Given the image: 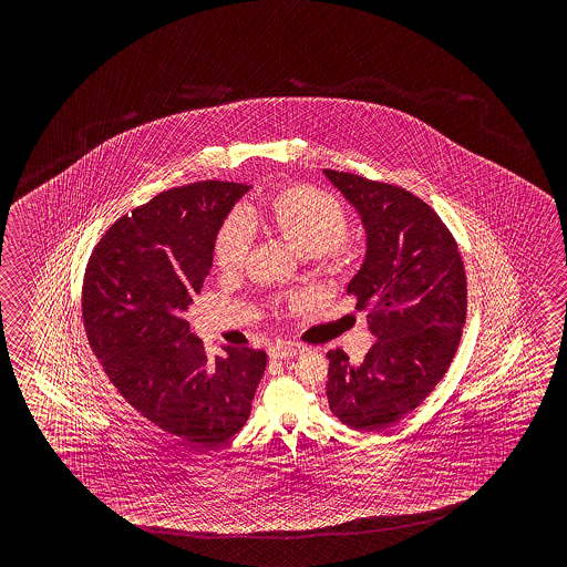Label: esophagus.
<instances>
[{
    "instance_id": "34e87169",
    "label": "esophagus",
    "mask_w": 567,
    "mask_h": 567,
    "mask_svg": "<svg viewBox=\"0 0 567 567\" xmlns=\"http://www.w3.org/2000/svg\"><path fill=\"white\" fill-rule=\"evenodd\" d=\"M303 352L301 344L296 342H278L269 349V359H293Z\"/></svg>"
}]
</instances>
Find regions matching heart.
Returning a JSON list of instances; mask_svg holds the SVG:
<instances>
[{
	"label": "heart",
	"mask_w": 567,
	"mask_h": 567,
	"mask_svg": "<svg viewBox=\"0 0 567 567\" xmlns=\"http://www.w3.org/2000/svg\"><path fill=\"white\" fill-rule=\"evenodd\" d=\"M254 225L279 235L301 257H324L342 251L349 218L332 194L312 186H289L271 194L259 208L230 215L215 237V264L220 271H237L251 247Z\"/></svg>",
	"instance_id": "obj_1"
}]
</instances>
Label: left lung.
I'll list each match as a JSON object with an SVG mask.
<instances>
[{"label":"left lung","instance_id":"obj_1","mask_svg":"<svg viewBox=\"0 0 567 567\" xmlns=\"http://www.w3.org/2000/svg\"><path fill=\"white\" fill-rule=\"evenodd\" d=\"M361 217L367 251L347 291L367 310L374 342L361 364L330 350L326 395L338 420L381 432L427 398L458 349L466 320V276L458 245L413 194L322 169Z\"/></svg>","mask_w":567,"mask_h":567}]
</instances>
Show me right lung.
<instances>
[{
  "label": "right lung",
  "mask_w": 567,
  "mask_h": 567,
  "mask_svg": "<svg viewBox=\"0 0 567 567\" xmlns=\"http://www.w3.org/2000/svg\"><path fill=\"white\" fill-rule=\"evenodd\" d=\"M247 184L206 181L157 194L109 227L86 266L83 318L111 383L150 422L193 446L241 430L264 350L208 359L184 312L213 267L215 237Z\"/></svg>",
  "instance_id": "add662e5"
}]
</instances>
